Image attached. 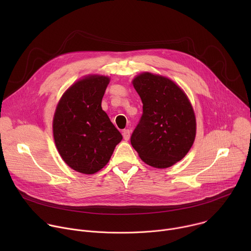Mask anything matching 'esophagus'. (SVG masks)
Here are the masks:
<instances>
[{
	"label": "esophagus",
	"mask_w": 251,
	"mask_h": 251,
	"mask_svg": "<svg viewBox=\"0 0 251 251\" xmlns=\"http://www.w3.org/2000/svg\"><path fill=\"white\" fill-rule=\"evenodd\" d=\"M130 130L129 129H125V130H123V132H122V135H123V138H124V140H129V138H130Z\"/></svg>",
	"instance_id": "1"
}]
</instances>
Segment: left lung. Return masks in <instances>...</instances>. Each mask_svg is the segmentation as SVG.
Wrapping results in <instances>:
<instances>
[{
	"label": "left lung",
	"mask_w": 251,
	"mask_h": 251,
	"mask_svg": "<svg viewBox=\"0 0 251 251\" xmlns=\"http://www.w3.org/2000/svg\"><path fill=\"white\" fill-rule=\"evenodd\" d=\"M143 114L131 135V145L146 164L169 168L190 151L196 137V117L184 93L169 78L144 73L133 80Z\"/></svg>",
	"instance_id": "left-lung-1"
}]
</instances>
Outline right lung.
<instances>
[{"label":"right lung","mask_w":251,"mask_h":251,"mask_svg":"<svg viewBox=\"0 0 251 251\" xmlns=\"http://www.w3.org/2000/svg\"><path fill=\"white\" fill-rule=\"evenodd\" d=\"M109 78L91 75L70 86L53 117V138L63 161L82 174H94L109 162L121 133L101 107Z\"/></svg>","instance_id":"obj_1"}]
</instances>
